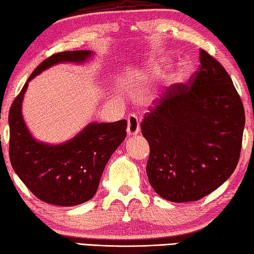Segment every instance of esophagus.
<instances>
[{
    "instance_id": "1",
    "label": "esophagus",
    "mask_w": 254,
    "mask_h": 254,
    "mask_svg": "<svg viewBox=\"0 0 254 254\" xmlns=\"http://www.w3.org/2000/svg\"><path fill=\"white\" fill-rule=\"evenodd\" d=\"M127 132L128 135H137L140 128H139V120L135 115H129L127 117Z\"/></svg>"
}]
</instances>
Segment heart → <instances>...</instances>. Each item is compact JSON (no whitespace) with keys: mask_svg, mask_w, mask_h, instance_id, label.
<instances>
[{"mask_svg":"<svg viewBox=\"0 0 254 254\" xmlns=\"http://www.w3.org/2000/svg\"><path fill=\"white\" fill-rule=\"evenodd\" d=\"M187 71H189V64H187V62H181V64H178L176 71L174 73V77L176 78V79H182V78H184L186 76Z\"/></svg>","mask_w":254,"mask_h":254,"instance_id":"b5f03b06","label":"heart"}]
</instances>
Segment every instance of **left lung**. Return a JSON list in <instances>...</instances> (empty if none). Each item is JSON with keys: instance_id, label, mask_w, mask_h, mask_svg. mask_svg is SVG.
Masks as SVG:
<instances>
[{"instance_id": "left-lung-1", "label": "left lung", "mask_w": 254, "mask_h": 254, "mask_svg": "<svg viewBox=\"0 0 254 254\" xmlns=\"http://www.w3.org/2000/svg\"><path fill=\"white\" fill-rule=\"evenodd\" d=\"M189 84H173L145 115L140 129L150 145L146 174L168 201L190 202L227 181L240 159L244 108L232 78L200 51Z\"/></svg>"}]
</instances>
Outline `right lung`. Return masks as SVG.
Segmentation results:
<instances>
[{
    "label": "right lung",
    "instance_id": "add662e5",
    "mask_svg": "<svg viewBox=\"0 0 254 254\" xmlns=\"http://www.w3.org/2000/svg\"><path fill=\"white\" fill-rule=\"evenodd\" d=\"M92 56L84 50L51 56L34 70L10 108L11 165L30 192L46 203L72 206L91 200L109 159L127 135L126 120L91 123L73 138L53 145L34 138L26 126L21 107L29 81L54 64H84Z\"/></svg>",
    "mask_w": 254,
    "mask_h": 254
}]
</instances>
